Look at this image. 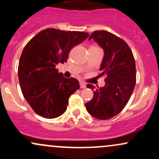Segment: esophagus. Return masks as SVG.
Returning <instances> with one entry per match:
<instances>
[{
  "instance_id": "obj_1",
  "label": "esophagus",
  "mask_w": 159,
  "mask_h": 159,
  "mask_svg": "<svg viewBox=\"0 0 159 159\" xmlns=\"http://www.w3.org/2000/svg\"><path fill=\"white\" fill-rule=\"evenodd\" d=\"M80 87H81V88H85L86 84L84 83V82H83V81L80 82Z\"/></svg>"
}]
</instances>
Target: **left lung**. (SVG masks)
<instances>
[{
  "label": "left lung",
  "mask_w": 159,
  "mask_h": 159,
  "mask_svg": "<svg viewBox=\"0 0 159 159\" xmlns=\"http://www.w3.org/2000/svg\"><path fill=\"white\" fill-rule=\"evenodd\" d=\"M91 39L104 51L99 76L106 78L103 87L96 89L93 84H87L93 91V98L85 107L91 116L108 120L123 111L132 96L136 83L135 61L127 43L114 34L96 30L89 37Z\"/></svg>",
  "instance_id": "1"
}]
</instances>
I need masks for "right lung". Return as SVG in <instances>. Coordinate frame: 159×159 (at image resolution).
<instances>
[{
	"label": "right lung",
	"mask_w": 159,
	"mask_h": 159,
	"mask_svg": "<svg viewBox=\"0 0 159 159\" xmlns=\"http://www.w3.org/2000/svg\"><path fill=\"white\" fill-rule=\"evenodd\" d=\"M88 36V33L48 28L36 34L23 49L18 69L20 87L39 116L53 119L66 110L70 96L79 89V82L65 78L56 66L66 62L71 49Z\"/></svg>",
	"instance_id": "obj_1"
}]
</instances>
